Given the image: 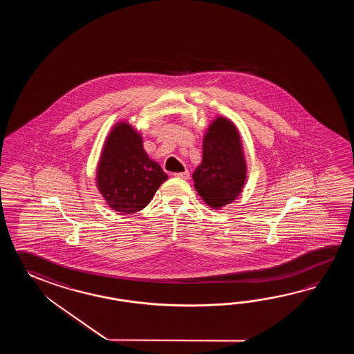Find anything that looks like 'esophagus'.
<instances>
[{
	"label": "esophagus",
	"mask_w": 354,
	"mask_h": 354,
	"mask_svg": "<svg viewBox=\"0 0 354 354\" xmlns=\"http://www.w3.org/2000/svg\"><path fill=\"white\" fill-rule=\"evenodd\" d=\"M174 176V177H177V178H182V180H188V178H189V172H188V171H185V172H176Z\"/></svg>",
	"instance_id": "34e87169"
}]
</instances>
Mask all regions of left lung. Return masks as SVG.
Instances as JSON below:
<instances>
[{
    "mask_svg": "<svg viewBox=\"0 0 354 354\" xmlns=\"http://www.w3.org/2000/svg\"><path fill=\"white\" fill-rule=\"evenodd\" d=\"M247 177L241 136L232 121L216 118L203 136V162L192 174L196 191L212 209L233 203Z\"/></svg>",
    "mask_w": 354,
    "mask_h": 354,
    "instance_id": "8db88e82",
    "label": "left lung"
}]
</instances>
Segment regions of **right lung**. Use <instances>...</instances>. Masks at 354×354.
<instances>
[{"label": "right lung", "mask_w": 354, "mask_h": 354, "mask_svg": "<svg viewBox=\"0 0 354 354\" xmlns=\"http://www.w3.org/2000/svg\"><path fill=\"white\" fill-rule=\"evenodd\" d=\"M167 176L143 148V139L128 122H119L107 136L97 167V187L118 212L134 214L151 203Z\"/></svg>", "instance_id": "add662e5"}]
</instances>
